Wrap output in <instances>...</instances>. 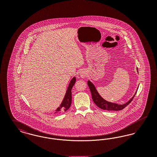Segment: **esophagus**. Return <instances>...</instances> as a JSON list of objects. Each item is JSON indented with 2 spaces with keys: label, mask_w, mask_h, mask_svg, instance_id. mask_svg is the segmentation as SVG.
<instances>
[{
  "label": "esophagus",
  "mask_w": 157,
  "mask_h": 157,
  "mask_svg": "<svg viewBox=\"0 0 157 157\" xmlns=\"http://www.w3.org/2000/svg\"><path fill=\"white\" fill-rule=\"evenodd\" d=\"M86 75V73L85 71H82V72H81V76L82 78L85 77Z\"/></svg>",
  "instance_id": "1"
}]
</instances>
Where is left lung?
Here are the masks:
<instances>
[{"instance_id":"obj_1","label":"left lung","mask_w":157,"mask_h":157,"mask_svg":"<svg viewBox=\"0 0 157 157\" xmlns=\"http://www.w3.org/2000/svg\"><path fill=\"white\" fill-rule=\"evenodd\" d=\"M88 86L90 88V92H91L92 98L94 102L97 105V106H98L99 108H101L102 109H104V110H108V111H120V110H122L124 108H125L128 105L130 104V102L132 101L133 98H134L135 95L136 94H135L134 95V97L132 98L129 101H128L127 103H125V104H115V103H112V102H108V101H106L104 99L102 98L100 96V95L98 92L94 85L90 81H88ZM136 92L137 91H136Z\"/></svg>"}]
</instances>
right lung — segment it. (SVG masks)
I'll list each match as a JSON object with an SVG mask.
<instances>
[{
    "label": "right lung",
    "mask_w": 157,
    "mask_h": 157,
    "mask_svg": "<svg viewBox=\"0 0 157 157\" xmlns=\"http://www.w3.org/2000/svg\"><path fill=\"white\" fill-rule=\"evenodd\" d=\"M75 82H76V78L74 77L69 84L67 91L66 92L65 97L63 99L62 102L61 103L59 107H58L57 108V109L56 110V111L54 113L65 112L70 108V106L71 105V102H72V92H71V90H72V87L75 85Z\"/></svg>",
    "instance_id": "right-lung-1"
}]
</instances>
